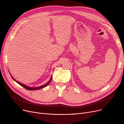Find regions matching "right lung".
<instances>
[{"label":"right lung","mask_w":124,"mask_h":124,"mask_svg":"<svg viewBox=\"0 0 124 124\" xmlns=\"http://www.w3.org/2000/svg\"><path fill=\"white\" fill-rule=\"evenodd\" d=\"M10 75H11V74H10ZM11 77L12 78V79H13L14 80L15 82H16L18 84H19L20 85H21V86H22L23 87H24V88H25V89H27V90H39V89H40L42 88H44V87H45L47 86L50 83V82H51V80H52V76L51 77H50V79L49 81L47 82V83L46 84H44V85L36 87H33L27 86H26V85H24V84H22V83H19V82H18V81H17L16 80H15L14 78H13L12 76H11Z\"/></svg>","instance_id":"obj_1"}]
</instances>
